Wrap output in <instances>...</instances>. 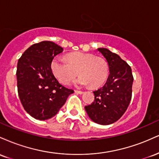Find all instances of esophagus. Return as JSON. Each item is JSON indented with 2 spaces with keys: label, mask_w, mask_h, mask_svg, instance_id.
<instances>
[{
  "label": "esophagus",
  "mask_w": 159,
  "mask_h": 159,
  "mask_svg": "<svg viewBox=\"0 0 159 159\" xmlns=\"http://www.w3.org/2000/svg\"><path fill=\"white\" fill-rule=\"evenodd\" d=\"M75 93H78V94L83 93V92H82V91H80V90H75Z\"/></svg>",
  "instance_id": "obj_1"
}]
</instances>
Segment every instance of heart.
Here are the masks:
<instances>
[{
  "label": "heart",
  "instance_id": "heart-1",
  "mask_svg": "<svg viewBox=\"0 0 159 159\" xmlns=\"http://www.w3.org/2000/svg\"><path fill=\"white\" fill-rule=\"evenodd\" d=\"M51 69L54 77L63 84L73 80L78 72L81 76L75 84L98 87L105 83L108 75V67L102 58L84 52L69 54L66 61L61 57H55L51 63Z\"/></svg>",
  "mask_w": 159,
  "mask_h": 159
}]
</instances>
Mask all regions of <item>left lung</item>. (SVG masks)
Wrapping results in <instances>:
<instances>
[{"label":"left lung","mask_w":159,"mask_h":159,"mask_svg":"<svg viewBox=\"0 0 159 159\" xmlns=\"http://www.w3.org/2000/svg\"><path fill=\"white\" fill-rule=\"evenodd\" d=\"M106 60L109 75L102 87L93 91L94 102L85 106L89 117L100 125H110L123 116L132 98V69L118 54L108 49H97Z\"/></svg>","instance_id":"obj_1"}]
</instances>
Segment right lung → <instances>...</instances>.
<instances>
[{"label":"right lung","instance_id":"1","mask_svg":"<svg viewBox=\"0 0 159 159\" xmlns=\"http://www.w3.org/2000/svg\"><path fill=\"white\" fill-rule=\"evenodd\" d=\"M63 48L53 42L32 45L19 59L16 71L18 93L24 108L36 120L57 114L74 90L58 82L51 69L54 57Z\"/></svg>","mask_w":159,"mask_h":159}]
</instances>
